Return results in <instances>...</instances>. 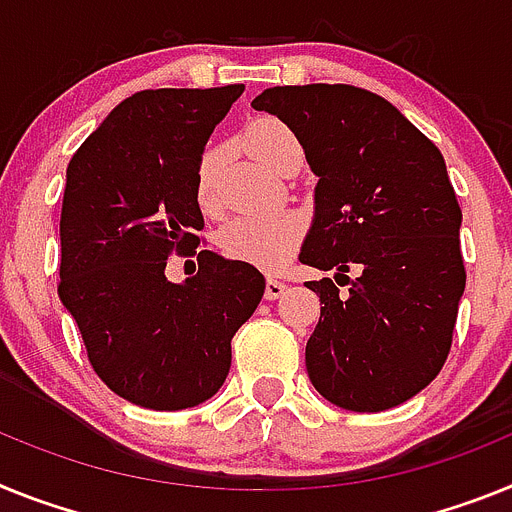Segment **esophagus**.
<instances>
[{"mask_svg":"<svg viewBox=\"0 0 512 512\" xmlns=\"http://www.w3.org/2000/svg\"><path fill=\"white\" fill-rule=\"evenodd\" d=\"M286 283L283 281H275V278H268L265 281V299L268 301H275V299H281L283 293H286Z\"/></svg>","mask_w":512,"mask_h":512,"instance_id":"esophagus-1","label":"esophagus"}]
</instances>
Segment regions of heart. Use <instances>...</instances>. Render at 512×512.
Here are the masks:
<instances>
[{
	"label": "heart",
	"instance_id": "obj_1",
	"mask_svg": "<svg viewBox=\"0 0 512 512\" xmlns=\"http://www.w3.org/2000/svg\"><path fill=\"white\" fill-rule=\"evenodd\" d=\"M244 141L250 151L278 172L288 151L299 149V141L291 128L278 118H257L250 123ZM219 149L203 151L198 172H195V198L201 208L211 211L216 206V170H219ZM304 216L299 211H270V213H244L226 221L216 231V247L229 260L250 262L255 268L275 270L293 255L304 237Z\"/></svg>",
	"mask_w": 512,
	"mask_h": 512
}]
</instances>
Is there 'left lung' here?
Segmentation results:
<instances>
[{
    "mask_svg": "<svg viewBox=\"0 0 512 512\" xmlns=\"http://www.w3.org/2000/svg\"><path fill=\"white\" fill-rule=\"evenodd\" d=\"M252 108L291 128L319 177L299 260L335 270V283L306 286L322 301L306 342L311 384L342 410H391L438 376L464 296L443 154L391 102L350 84L273 87Z\"/></svg>",
    "mask_w": 512,
    "mask_h": 512,
    "instance_id": "left-lung-1",
    "label": "left lung"
}]
</instances>
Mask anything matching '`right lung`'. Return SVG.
Segmentation results:
<instances>
[{"label":"right lung","instance_id":"1","mask_svg":"<svg viewBox=\"0 0 512 512\" xmlns=\"http://www.w3.org/2000/svg\"><path fill=\"white\" fill-rule=\"evenodd\" d=\"M244 84L144 90L123 100L71 157L61 208V283L92 368L146 410H188L229 376L231 337L265 278L199 252V273L166 278L172 251H198L195 172Z\"/></svg>","mask_w":512,"mask_h":512}]
</instances>
